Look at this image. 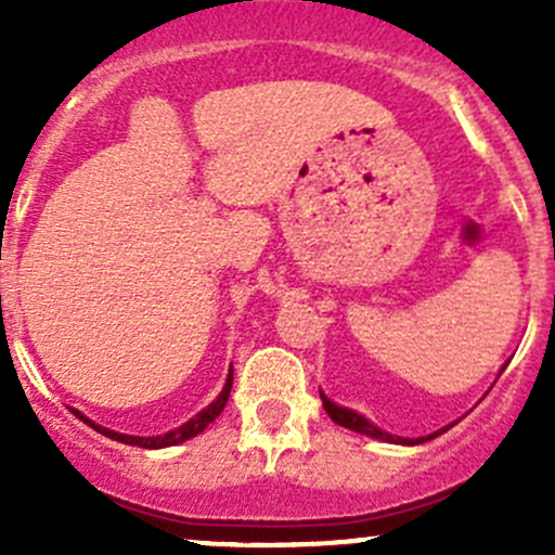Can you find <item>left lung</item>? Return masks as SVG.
Returning <instances> with one entry per match:
<instances>
[{"label":"left lung","instance_id":"left-lung-1","mask_svg":"<svg viewBox=\"0 0 555 555\" xmlns=\"http://www.w3.org/2000/svg\"><path fill=\"white\" fill-rule=\"evenodd\" d=\"M505 367H507V362H505V365H502V371H505ZM502 371H500V373H502ZM319 397H322V405H324V411H327V416L333 418L335 424H340V427H346V429H354V433H360V435H367V438L384 440V443H397V446H418V443H424V440H433V438H438V435H443L446 429H451V427H453V424H449V427L438 429V433L427 435V438H397V435H389V433H384L382 427H376V424H373V422H367V418L362 416V413H357V411H351V408H344V405H338V402H333V400H330L327 395H324L322 389H319Z\"/></svg>","mask_w":555,"mask_h":555}]
</instances>
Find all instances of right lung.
Segmentation results:
<instances>
[{
    "mask_svg": "<svg viewBox=\"0 0 555 555\" xmlns=\"http://www.w3.org/2000/svg\"><path fill=\"white\" fill-rule=\"evenodd\" d=\"M231 386H233V367H231V371H228L225 386H222V391H220V395H217V400H211L209 405L204 408V411L195 413V416L190 418V422H184L182 427L171 429V433H164V435H153V438H137V435H122V433H115V429H106V427H102V424H96V422H91V418H88V416H82V413L75 411V408H72V413H75V416L80 418V422H86L88 427H93V429H96V433L106 435V438H109V440H117V443L139 446V449H169V446H179V443H184V440H190V438H195V435H201L206 427H209L211 422H215L217 416H220L222 408H225V402H228V397H231Z\"/></svg>",
    "mask_w": 555,
    "mask_h": 555,
    "instance_id": "right-lung-1",
    "label": "right lung"
}]
</instances>
